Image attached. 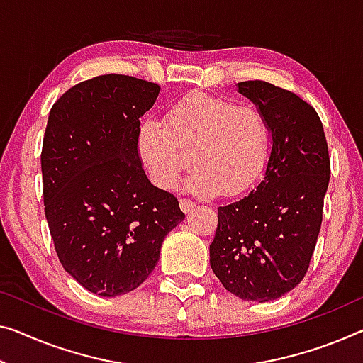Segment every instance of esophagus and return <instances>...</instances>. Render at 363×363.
Listing matches in <instances>:
<instances>
[{
    "mask_svg": "<svg viewBox=\"0 0 363 363\" xmlns=\"http://www.w3.org/2000/svg\"><path fill=\"white\" fill-rule=\"evenodd\" d=\"M179 205H181V210L184 213L191 212V210L194 208V205H196V202H192L191 199H181L179 200Z\"/></svg>",
    "mask_w": 363,
    "mask_h": 363,
    "instance_id": "1",
    "label": "esophagus"
}]
</instances>
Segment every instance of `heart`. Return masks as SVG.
Segmentation results:
<instances>
[{
	"label": "heart",
	"mask_w": 363,
	"mask_h": 363,
	"mask_svg": "<svg viewBox=\"0 0 363 363\" xmlns=\"http://www.w3.org/2000/svg\"><path fill=\"white\" fill-rule=\"evenodd\" d=\"M164 122L150 118L140 128L138 150L156 186L171 189L184 169H196L187 187L202 196H238L266 169L270 156V127L252 104L208 93L177 99Z\"/></svg>",
	"instance_id": "b5f03b06"
}]
</instances>
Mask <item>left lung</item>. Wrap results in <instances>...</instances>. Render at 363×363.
<instances>
[{
  "label": "left lung",
  "instance_id": "left-lung-1",
  "mask_svg": "<svg viewBox=\"0 0 363 363\" xmlns=\"http://www.w3.org/2000/svg\"><path fill=\"white\" fill-rule=\"evenodd\" d=\"M238 91L266 116L272 150L261 184L225 207L210 245V266L231 294L270 301L305 277L323 221L331 160L313 106L266 81Z\"/></svg>",
  "mask_w": 363,
  "mask_h": 363
}]
</instances>
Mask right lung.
<instances>
[{"mask_svg": "<svg viewBox=\"0 0 363 363\" xmlns=\"http://www.w3.org/2000/svg\"><path fill=\"white\" fill-rule=\"evenodd\" d=\"M158 93L150 81L102 74L69 88L48 116L40 155L48 230L63 269L101 296L143 284L186 216L140 160V117Z\"/></svg>", "mask_w": 363, "mask_h": 363, "instance_id": "obj_1", "label": "right lung"}]
</instances>
